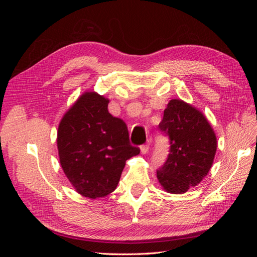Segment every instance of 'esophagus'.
I'll return each instance as SVG.
<instances>
[{"instance_id":"esophagus-1","label":"esophagus","mask_w":257,"mask_h":257,"mask_svg":"<svg viewBox=\"0 0 257 257\" xmlns=\"http://www.w3.org/2000/svg\"><path fill=\"white\" fill-rule=\"evenodd\" d=\"M149 148H150L149 144L143 145V146L141 147V151H142V153H143V154H147L148 152H149Z\"/></svg>"}]
</instances>
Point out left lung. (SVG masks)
Segmentation results:
<instances>
[{"label":"left lung","mask_w":257,"mask_h":257,"mask_svg":"<svg viewBox=\"0 0 257 257\" xmlns=\"http://www.w3.org/2000/svg\"><path fill=\"white\" fill-rule=\"evenodd\" d=\"M169 137L170 153L157 172L165 192L183 194L208 175L216 152V136L205 114L182 99L169 100L159 124Z\"/></svg>","instance_id":"1"}]
</instances>
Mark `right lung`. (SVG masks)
Wrapping results in <instances>:
<instances>
[{
    "instance_id": "right-lung-1",
    "label": "right lung",
    "mask_w": 257,
    "mask_h": 257,
    "mask_svg": "<svg viewBox=\"0 0 257 257\" xmlns=\"http://www.w3.org/2000/svg\"><path fill=\"white\" fill-rule=\"evenodd\" d=\"M109 99L85 91L62 116L57 146L62 169L75 191L95 199L109 195L125 162L141 153L126 124L108 112Z\"/></svg>"
}]
</instances>
